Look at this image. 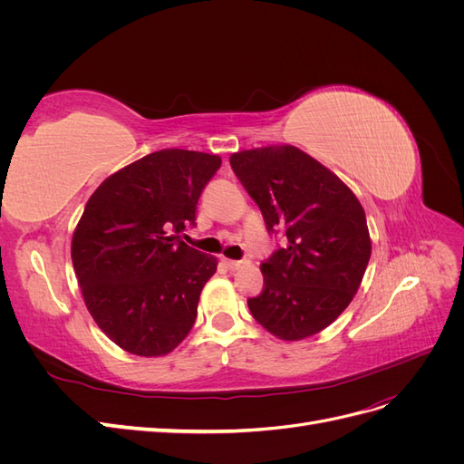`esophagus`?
Wrapping results in <instances>:
<instances>
[{
	"label": "esophagus",
	"mask_w": 464,
	"mask_h": 464,
	"mask_svg": "<svg viewBox=\"0 0 464 464\" xmlns=\"http://www.w3.org/2000/svg\"><path fill=\"white\" fill-rule=\"evenodd\" d=\"M222 263H224V266H227V269H230V271H237V269H240V266L244 265V261H234V259H222Z\"/></svg>",
	"instance_id": "obj_1"
}]
</instances>
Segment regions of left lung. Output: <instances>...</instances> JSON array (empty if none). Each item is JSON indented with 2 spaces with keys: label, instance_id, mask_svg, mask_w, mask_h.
Returning <instances> with one entry per match:
<instances>
[{
  "label": "left lung",
  "instance_id": "1",
  "mask_svg": "<svg viewBox=\"0 0 464 464\" xmlns=\"http://www.w3.org/2000/svg\"><path fill=\"white\" fill-rule=\"evenodd\" d=\"M230 166L285 247L261 263L265 286L247 305L283 341H302L339 317L366 273L372 240L356 195L292 145L234 152Z\"/></svg>",
  "mask_w": 464,
  "mask_h": 464
}]
</instances>
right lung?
Masks as SVG:
<instances>
[{"instance_id":"add662e5","label":"right lung","mask_w":464,"mask_h":464,"mask_svg":"<svg viewBox=\"0 0 464 464\" xmlns=\"http://www.w3.org/2000/svg\"><path fill=\"white\" fill-rule=\"evenodd\" d=\"M217 154L150 152L106 178L82 210L72 259L82 298L110 341L137 356H164L198 317L217 257L179 240L195 227Z\"/></svg>"}]
</instances>
